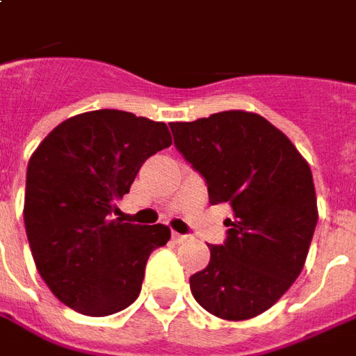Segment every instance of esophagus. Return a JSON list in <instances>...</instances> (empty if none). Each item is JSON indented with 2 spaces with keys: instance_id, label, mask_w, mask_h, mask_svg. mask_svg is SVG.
I'll return each instance as SVG.
<instances>
[{
  "instance_id": "obj_1",
  "label": "esophagus",
  "mask_w": 356,
  "mask_h": 356,
  "mask_svg": "<svg viewBox=\"0 0 356 356\" xmlns=\"http://www.w3.org/2000/svg\"><path fill=\"white\" fill-rule=\"evenodd\" d=\"M171 238H173V241H175V243H183V241H187L188 236H185V234H177V232H173V236H171Z\"/></svg>"
}]
</instances>
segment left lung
<instances>
[{
  "mask_svg": "<svg viewBox=\"0 0 356 356\" xmlns=\"http://www.w3.org/2000/svg\"><path fill=\"white\" fill-rule=\"evenodd\" d=\"M179 154L209 187L210 204L228 202L234 220L207 269L191 277L198 304L222 320H249L292 286L318 224L310 165L267 118L224 111L169 124Z\"/></svg>",
  "mask_w": 356,
  "mask_h": 356,
  "instance_id": "1",
  "label": "left lung"
}]
</instances>
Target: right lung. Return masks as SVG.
I'll return each mask as SVG.
<instances>
[{
	"mask_svg": "<svg viewBox=\"0 0 356 356\" xmlns=\"http://www.w3.org/2000/svg\"><path fill=\"white\" fill-rule=\"evenodd\" d=\"M169 146L168 124L101 108L58 124L31 156L26 238L40 277L67 308L111 316L138 298L147 257L171 232L113 214L142 163Z\"/></svg>",
	"mask_w": 356,
	"mask_h": 356,
	"instance_id": "1",
	"label": "right lung"
}]
</instances>
